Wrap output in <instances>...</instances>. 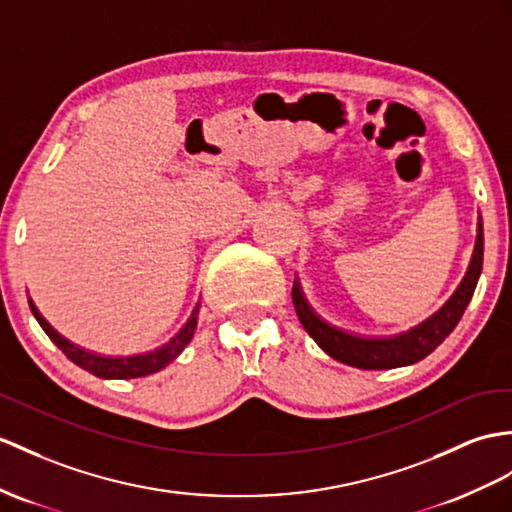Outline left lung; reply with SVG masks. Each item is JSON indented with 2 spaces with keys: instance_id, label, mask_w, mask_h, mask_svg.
Returning a JSON list of instances; mask_svg holds the SVG:
<instances>
[{
  "instance_id": "1",
  "label": "left lung",
  "mask_w": 512,
  "mask_h": 512,
  "mask_svg": "<svg viewBox=\"0 0 512 512\" xmlns=\"http://www.w3.org/2000/svg\"><path fill=\"white\" fill-rule=\"evenodd\" d=\"M482 256H484V232H482V219H480L476 247H473L469 269L465 273L463 282L458 284L454 295L447 299V302L436 310L432 317L421 321L419 326L410 328L408 332L395 334V336H380V339H373V336H358V334L330 326V323L323 321L315 313L313 306L308 304V299L304 297V291L302 286H299L297 278L293 280V293H291L293 306L299 321H302L304 330L313 336L315 343L328 356L339 360L343 365L358 367V369H395V367L415 365L428 354H432L436 347L450 336L460 317H463L482 273Z\"/></svg>"
}]
</instances>
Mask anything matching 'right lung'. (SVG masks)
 <instances>
[{
  "label": "right lung",
  "instance_id": "obj_1",
  "mask_svg": "<svg viewBox=\"0 0 512 512\" xmlns=\"http://www.w3.org/2000/svg\"><path fill=\"white\" fill-rule=\"evenodd\" d=\"M30 310L36 317V321L41 323L45 334L60 347L62 354H65L71 363H76L78 367L93 373V376H97V378L128 380V378H143V376H149V373L165 369L171 360H176L182 354L184 347L191 343L193 332L197 328L199 304L193 308L189 321L184 323L180 332L173 336L169 343H165L162 347H156V350L147 352V354H136V356H126V358H108V356H99L95 352L84 350V347H78L76 343H71L69 339H65V336L58 334L52 326H49L45 317L39 313V308L32 304V299H30Z\"/></svg>",
  "mask_w": 512,
  "mask_h": 512
}]
</instances>
